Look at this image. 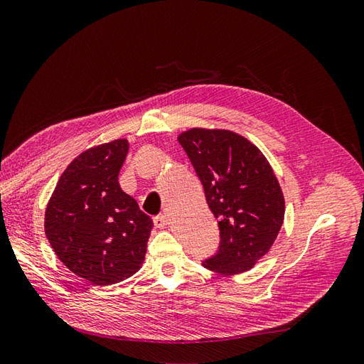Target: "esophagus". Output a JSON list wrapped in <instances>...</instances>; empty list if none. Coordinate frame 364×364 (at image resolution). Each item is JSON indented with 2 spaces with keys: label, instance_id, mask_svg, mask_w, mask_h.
<instances>
[{
  "label": "esophagus",
  "instance_id": "esophagus-1",
  "mask_svg": "<svg viewBox=\"0 0 364 364\" xmlns=\"http://www.w3.org/2000/svg\"><path fill=\"white\" fill-rule=\"evenodd\" d=\"M167 224H168V218L165 215H159V216L154 218V226L156 228L164 229V228H167Z\"/></svg>",
  "mask_w": 364,
  "mask_h": 364
}]
</instances>
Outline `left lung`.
I'll return each instance as SVG.
<instances>
[{
    "mask_svg": "<svg viewBox=\"0 0 364 364\" xmlns=\"http://www.w3.org/2000/svg\"><path fill=\"white\" fill-rule=\"evenodd\" d=\"M220 226V250L202 264L213 272H247L274 245L285 197L272 167L248 138L194 127L178 135Z\"/></svg>",
    "mask_w": 364,
    "mask_h": 364,
    "instance_id": "1",
    "label": "left lung"
}]
</instances>
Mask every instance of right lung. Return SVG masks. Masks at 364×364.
<instances>
[{
    "label": "right lung",
    "instance_id": "obj_1",
    "mask_svg": "<svg viewBox=\"0 0 364 364\" xmlns=\"http://www.w3.org/2000/svg\"><path fill=\"white\" fill-rule=\"evenodd\" d=\"M127 153L125 138L85 149L65 168L44 213L58 259L98 287L138 272L153 229V220L119 186Z\"/></svg>",
    "mask_w": 364,
    "mask_h": 364
}]
</instances>
